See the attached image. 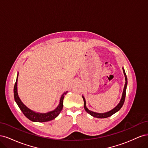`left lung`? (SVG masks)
<instances>
[{
	"label": "left lung",
	"instance_id": "left-lung-1",
	"mask_svg": "<svg viewBox=\"0 0 148 148\" xmlns=\"http://www.w3.org/2000/svg\"><path fill=\"white\" fill-rule=\"evenodd\" d=\"M122 69H123V73H124V75H125V86H124V88H123V92H122V97H121V99H120L119 104L117 106H116L114 109H112L111 110H110L109 112H104V113H97V112H93V111L89 110L86 107V100H85L84 96H82L83 101H84V108L85 110H86L89 114H90L91 116H92V117H96V118H99V119H104V118L109 117H110L112 115H113L115 113L117 112H118L121 108H122V107L123 106V105L124 104V102H125V96H126V90H127V83H128L127 77L126 73H125V71L123 67H122Z\"/></svg>",
	"mask_w": 148,
	"mask_h": 148
}]
</instances>
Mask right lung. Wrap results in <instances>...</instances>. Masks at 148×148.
<instances>
[{
  "mask_svg": "<svg viewBox=\"0 0 148 148\" xmlns=\"http://www.w3.org/2000/svg\"><path fill=\"white\" fill-rule=\"evenodd\" d=\"M18 73L17 74L16 82L14 86V89H13V92H14V98L16 103L17 104L18 106L21 110L23 114L27 117L29 120H30L32 122H46L51 121L56 119L58 115H59L60 112L63 109V101L65 95L68 92V91L65 92L63 95L61 96L59 104L56 108L52 111L48 112L47 113H40L35 112L33 110L29 109L28 107H26L23 103L21 101L20 97L18 95V91H17V82H18Z\"/></svg>",
  "mask_w": 148,
  "mask_h": 148,
  "instance_id": "obj_1",
  "label": "right lung"
}]
</instances>
